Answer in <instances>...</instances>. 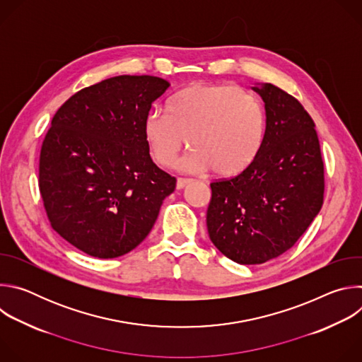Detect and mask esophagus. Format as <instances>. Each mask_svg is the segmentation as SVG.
Returning a JSON list of instances; mask_svg holds the SVG:
<instances>
[{
  "label": "esophagus",
  "instance_id": "obj_1",
  "mask_svg": "<svg viewBox=\"0 0 362 362\" xmlns=\"http://www.w3.org/2000/svg\"><path fill=\"white\" fill-rule=\"evenodd\" d=\"M192 182V179H186V177H179L177 179V182H176V189H183L187 183H190Z\"/></svg>",
  "mask_w": 362,
  "mask_h": 362
}]
</instances>
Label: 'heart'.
Here are the masks:
<instances>
[{
	"instance_id": "obj_1",
	"label": "heart",
	"mask_w": 362,
	"mask_h": 362,
	"mask_svg": "<svg viewBox=\"0 0 362 362\" xmlns=\"http://www.w3.org/2000/svg\"><path fill=\"white\" fill-rule=\"evenodd\" d=\"M267 117L262 103L230 84H192L176 91L166 113L150 112L143 136L151 158L170 168L189 144L190 170L230 177L245 172L261 153Z\"/></svg>"
}]
</instances>
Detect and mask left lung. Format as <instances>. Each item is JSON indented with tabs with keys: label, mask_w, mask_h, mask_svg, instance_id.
I'll list each match as a JSON object with an SVG mask.
<instances>
[{
	"label": "left lung",
	"mask_w": 362,
	"mask_h": 362,
	"mask_svg": "<svg viewBox=\"0 0 362 362\" xmlns=\"http://www.w3.org/2000/svg\"><path fill=\"white\" fill-rule=\"evenodd\" d=\"M265 140L240 175L211 183L209 238L233 262L264 264L291 249L324 203V162L315 123L298 98L265 83Z\"/></svg>",
	"instance_id": "left-lung-1"
}]
</instances>
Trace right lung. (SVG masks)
I'll return each instance as SVG.
<instances>
[{"label":"right lung","instance_id":"1","mask_svg":"<svg viewBox=\"0 0 362 362\" xmlns=\"http://www.w3.org/2000/svg\"><path fill=\"white\" fill-rule=\"evenodd\" d=\"M169 86L154 76L112 77L73 94L51 120L38 165L44 209L51 228L90 256L112 259L134 249L176 187L143 136Z\"/></svg>","mask_w":362,"mask_h":362}]
</instances>
